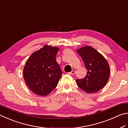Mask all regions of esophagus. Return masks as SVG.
<instances>
[{"label":"esophagus","instance_id":"obj_1","mask_svg":"<svg viewBox=\"0 0 128 128\" xmlns=\"http://www.w3.org/2000/svg\"><path fill=\"white\" fill-rule=\"evenodd\" d=\"M75 70H72V71H71V72H68V74L71 75H74L75 74Z\"/></svg>","mask_w":128,"mask_h":128}]
</instances>
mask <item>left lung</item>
Returning a JSON list of instances; mask_svg holds the SVG:
<instances>
[{"label":"left lung","instance_id":"left-lung-1","mask_svg":"<svg viewBox=\"0 0 128 128\" xmlns=\"http://www.w3.org/2000/svg\"><path fill=\"white\" fill-rule=\"evenodd\" d=\"M88 70L84 79H76L78 86L88 93H95L106 86L108 82L110 68L108 62L100 53L90 46L77 50Z\"/></svg>","mask_w":128,"mask_h":128}]
</instances>
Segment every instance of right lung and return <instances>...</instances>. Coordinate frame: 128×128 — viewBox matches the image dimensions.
Listing matches in <instances>:
<instances>
[{
	"label": "right lung",
	"instance_id": "right-lung-1",
	"mask_svg": "<svg viewBox=\"0 0 128 128\" xmlns=\"http://www.w3.org/2000/svg\"><path fill=\"white\" fill-rule=\"evenodd\" d=\"M58 50V47L46 45L34 52L26 62L24 79L36 94L47 96L57 86L62 74L56 60Z\"/></svg>",
	"mask_w": 128,
	"mask_h": 128
}]
</instances>
